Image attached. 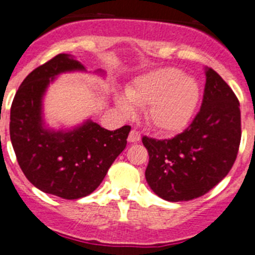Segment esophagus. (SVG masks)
<instances>
[{
	"instance_id": "obj_1",
	"label": "esophagus",
	"mask_w": 255,
	"mask_h": 255,
	"mask_svg": "<svg viewBox=\"0 0 255 255\" xmlns=\"http://www.w3.org/2000/svg\"><path fill=\"white\" fill-rule=\"evenodd\" d=\"M141 139V133L136 129H132L129 132V136H128V141L129 142H138Z\"/></svg>"
}]
</instances>
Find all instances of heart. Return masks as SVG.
Returning <instances> with one entry per match:
<instances>
[{
    "label": "heart",
    "instance_id": "1",
    "mask_svg": "<svg viewBox=\"0 0 255 255\" xmlns=\"http://www.w3.org/2000/svg\"><path fill=\"white\" fill-rule=\"evenodd\" d=\"M128 101L118 96L117 103L125 113H133V104L144 108L147 122L162 133L184 129L193 118L201 98V89L193 77L183 76L175 68H159L137 77L127 89Z\"/></svg>",
    "mask_w": 255,
    "mask_h": 255
}]
</instances>
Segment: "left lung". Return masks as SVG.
Here are the masks:
<instances>
[{"mask_svg": "<svg viewBox=\"0 0 255 255\" xmlns=\"http://www.w3.org/2000/svg\"><path fill=\"white\" fill-rule=\"evenodd\" d=\"M239 100L212 68L206 70L203 100L189 127L170 139L142 137L147 148L146 180L165 201L198 198L231 170L239 151Z\"/></svg>", "mask_w": 255, "mask_h": 255, "instance_id": "8db88e82", "label": "left lung"}]
</instances>
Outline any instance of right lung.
Listing matches in <instances>:
<instances>
[{
	"label": "right lung",
	"instance_id": "obj_1",
	"mask_svg": "<svg viewBox=\"0 0 255 255\" xmlns=\"http://www.w3.org/2000/svg\"><path fill=\"white\" fill-rule=\"evenodd\" d=\"M84 71L72 56L61 53L25 77L11 105L10 137L27 180L44 193L65 199L89 196L126 148L129 126L108 130L91 121L72 130L47 129L42 99L49 82L62 72Z\"/></svg>",
	"mask_w": 255,
	"mask_h": 255
}]
</instances>
